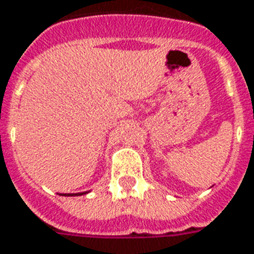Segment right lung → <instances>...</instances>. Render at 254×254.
I'll return each instance as SVG.
<instances>
[{"instance_id":"right-lung-1","label":"right lung","mask_w":254,"mask_h":254,"mask_svg":"<svg viewBox=\"0 0 254 254\" xmlns=\"http://www.w3.org/2000/svg\"><path fill=\"white\" fill-rule=\"evenodd\" d=\"M90 190H87V192H77V193H62L64 196H81V195H85V193H88Z\"/></svg>"}]
</instances>
